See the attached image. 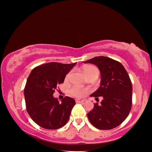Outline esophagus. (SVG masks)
<instances>
[{"label":"esophagus","mask_w":152,"mask_h":152,"mask_svg":"<svg viewBox=\"0 0 152 152\" xmlns=\"http://www.w3.org/2000/svg\"><path fill=\"white\" fill-rule=\"evenodd\" d=\"M76 102H77V103H80V102H84V100H83V99L76 100Z\"/></svg>","instance_id":"obj_1"}]
</instances>
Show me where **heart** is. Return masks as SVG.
Here are the masks:
<instances>
[{
  "label": "heart",
  "mask_w": 152,
  "mask_h": 152,
  "mask_svg": "<svg viewBox=\"0 0 152 152\" xmlns=\"http://www.w3.org/2000/svg\"><path fill=\"white\" fill-rule=\"evenodd\" d=\"M82 71H83L84 74L87 77V78H91V77H97L99 76V70L96 67L92 65H85L82 67ZM70 74H68L67 78ZM70 92L72 96L76 98H82L85 96L87 93V90L82 89L80 88H77V87H74L72 88Z\"/></svg>",
  "instance_id": "obj_1"
}]
</instances>
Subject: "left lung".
<instances>
[{
  "label": "left lung",
  "mask_w": 152,
  "mask_h": 152,
  "mask_svg": "<svg viewBox=\"0 0 152 152\" xmlns=\"http://www.w3.org/2000/svg\"><path fill=\"white\" fill-rule=\"evenodd\" d=\"M84 63L96 65L101 72V84L91 96H102L101 104L95 103L87 116L99 129L109 130L121 124L129 114L132 104V84L129 74L119 61L99 56ZM98 99V98H96Z\"/></svg>",
  "instance_id": "left-lung-1"
}]
</instances>
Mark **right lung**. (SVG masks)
I'll return each instance as SVG.
<instances>
[{
  "label": "right lung",
  "instance_id": "obj_1",
  "mask_svg": "<svg viewBox=\"0 0 152 152\" xmlns=\"http://www.w3.org/2000/svg\"><path fill=\"white\" fill-rule=\"evenodd\" d=\"M76 64L50 62L31 72L24 89L25 104L29 116L40 127L58 129L68 121L75 101L66 96L60 102L53 94Z\"/></svg>",
  "mask_w": 152,
  "mask_h": 152
}]
</instances>
